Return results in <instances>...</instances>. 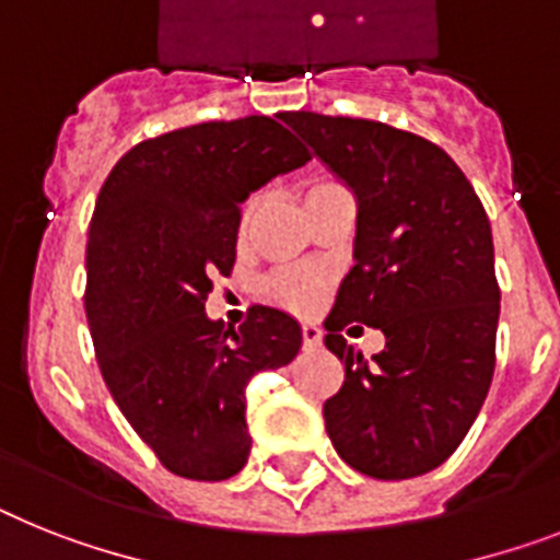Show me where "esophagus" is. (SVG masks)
I'll return each mask as SVG.
<instances>
[{
  "instance_id": "1",
  "label": "esophagus",
  "mask_w": 560,
  "mask_h": 560,
  "mask_svg": "<svg viewBox=\"0 0 560 560\" xmlns=\"http://www.w3.org/2000/svg\"><path fill=\"white\" fill-rule=\"evenodd\" d=\"M323 340V329L317 326V323H303V343L308 346V349H314V346H320Z\"/></svg>"
}]
</instances>
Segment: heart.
<instances>
[{
	"label": "heart",
	"instance_id": "b5f03b06",
	"mask_svg": "<svg viewBox=\"0 0 560 560\" xmlns=\"http://www.w3.org/2000/svg\"><path fill=\"white\" fill-rule=\"evenodd\" d=\"M326 280L323 275L312 269H294V271H280L277 277L269 280V294L289 308L306 312V308L317 306V300L323 298Z\"/></svg>",
	"mask_w": 560,
	"mask_h": 560
}]
</instances>
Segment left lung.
I'll return each instance as SVG.
<instances>
[{
	"mask_svg": "<svg viewBox=\"0 0 560 560\" xmlns=\"http://www.w3.org/2000/svg\"><path fill=\"white\" fill-rule=\"evenodd\" d=\"M280 119L358 200L354 266L326 317V349L346 369L323 404L326 432L369 478L432 472L460 446L495 372L501 289L487 211L452 156L418 133L314 110ZM352 319L387 337L372 361L339 335Z\"/></svg>",
	"mask_w": 560,
	"mask_h": 560,
	"instance_id": "8db88e82",
	"label": "left lung"
}]
</instances>
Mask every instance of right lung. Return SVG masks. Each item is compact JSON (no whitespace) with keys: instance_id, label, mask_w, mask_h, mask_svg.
Segmentation results:
<instances>
[{"instance_id":"1","label":"right lung","mask_w":560,"mask_h":560,"mask_svg":"<svg viewBox=\"0 0 560 560\" xmlns=\"http://www.w3.org/2000/svg\"><path fill=\"white\" fill-rule=\"evenodd\" d=\"M312 156L271 117L202 122L133 145L96 197L85 317L110 397L168 472L225 480L248 460L246 386L294 360L300 323L206 314L237 257L240 202Z\"/></svg>"}]
</instances>
